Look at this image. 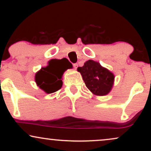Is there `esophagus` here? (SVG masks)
I'll return each instance as SVG.
<instances>
[{
	"instance_id": "obj_1",
	"label": "esophagus",
	"mask_w": 151,
	"mask_h": 151,
	"mask_svg": "<svg viewBox=\"0 0 151 151\" xmlns=\"http://www.w3.org/2000/svg\"><path fill=\"white\" fill-rule=\"evenodd\" d=\"M73 66L74 69H77V68H78V65L77 63H74L73 65Z\"/></svg>"
}]
</instances>
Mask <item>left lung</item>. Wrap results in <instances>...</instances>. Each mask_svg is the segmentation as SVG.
<instances>
[{"label": "left lung", "instance_id": "obj_1", "mask_svg": "<svg viewBox=\"0 0 151 151\" xmlns=\"http://www.w3.org/2000/svg\"><path fill=\"white\" fill-rule=\"evenodd\" d=\"M86 86L96 96H106L112 89L115 76L98 62L86 61L83 67H78Z\"/></svg>", "mask_w": 151, "mask_h": 151}]
</instances>
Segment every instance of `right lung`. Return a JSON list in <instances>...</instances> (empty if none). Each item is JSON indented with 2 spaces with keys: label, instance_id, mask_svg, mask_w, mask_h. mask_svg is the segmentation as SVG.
<instances>
[{
  "label": "right lung",
  "instance_id": "right-lung-1",
  "mask_svg": "<svg viewBox=\"0 0 151 151\" xmlns=\"http://www.w3.org/2000/svg\"><path fill=\"white\" fill-rule=\"evenodd\" d=\"M60 61L61 60H51L46 67H42L36 73L35 81L37 85L47 93L57 91L63 86L61 79L66 68Z\"/></svg>",
  "mask_w": 151,
  "mask_h": 151
}]
</instances>
